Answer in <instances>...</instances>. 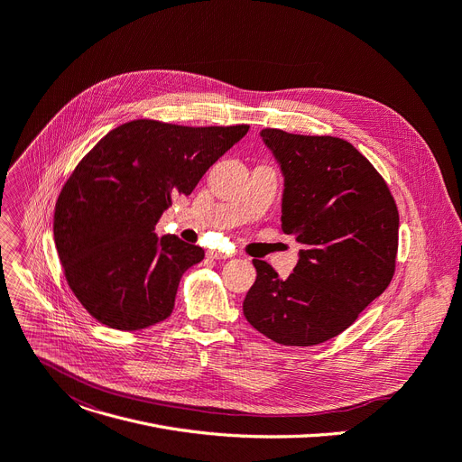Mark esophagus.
I'll list each match as a JSON object with an SVG mask.
<instances>
[{"instance_id":"1","label":"esophagus","mask_w":462,"mask_h":462,"mask_svg":"<svg viewBox=\"0 0 462 462\" xmlns=\"http://www.w3.org/2000/svg\"><path fill=\"white\" fill-rule=\"evenodd\" d=\"M208 258L209 260H228L232 256L226 253H221V250H208Z\"/></svg>"}]
</instances>
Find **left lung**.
I'll list each match as a JSON object with an SVG mask.
<instances>
[{"mask_svg": "<svg viewBox=\"0 0 462 462\" xmlns=\"http://www.w3.org/2000/svg\"><path fill=\"white\" fill-rule=\"evenodd\" d=\"M262 138L285 177L282 230L304 250L287 280L254 260L258 276L243 313L278 345H320L389 287L398 208L383 177L346 140L280 129H263Z\"/></svg>", "mask_w": 462, "mask_h": 462, "instance_id": "left-lung-1", "label": "left lung"}]
</instances>
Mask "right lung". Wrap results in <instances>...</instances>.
<instances>
[{"label":"right lung","instance_id":"obj_1","mask_svg":"<svg viewBox=\"0 0 462 462\" xmlns=\"http://www.w3.org/2000/svg\"><path fill=\"white\" fill-rule=\"evenodd\" d=\"M246 133L248 125L134 119L77 163L59 193L53 234L66 282L94 319L134 331L173 313L179 282L204 250L158 237L156 223Z\"/></svg>","mask_w":462,"mask_h":462}]
</instances>
